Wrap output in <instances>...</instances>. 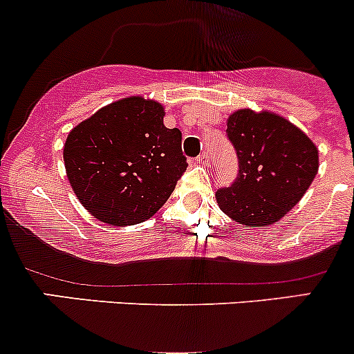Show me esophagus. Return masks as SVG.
Listing matches in <instances>:
<instances>
[{"label": "esophagus", "mask_w": 354, "mask_h": 354, "mask_svg": "<svg viewBox=\"0 0 354 354\" xmlns=\"http://www.w3.org/2000/svg\"><path fill=\"white\" fill-rule=\"evenodd\" d=\"M197 160H198L200 164H205V166H209V162H210V156H209V152L203 151L202 154H200V156L197 157Z\"/></svg>", "instance_id": "34e87169"}]
</instances>
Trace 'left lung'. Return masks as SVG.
Masks as SVG:
<instances>
[{"label":"left lung","instance_id":"left-lung-1","mask_svg":"<svg viewBox=\"0 0 354 354\" xmlns=\"http://www.w3.org/2000/svg\"><path fill=\"white\" fill-rule=\"evenodd\" d=\"M226 133L240 169L231 187L216 192L219 209L241 226L277 223L301 200L319 171L315 144L269 111H234Z\"/></svg>","mask_w":354,"mask_h":354}]
</instances>
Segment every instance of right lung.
<instances>
[{"mask_svg": "<svg viewBox=\"0 0 354 354\" xmlns=\"http://www.w3.org/2000/svg\"><path fill=\"white\" fill-rule=\"evenodd\" d=\"M152 99H120L68 133L63 159L82 205L111 226L154 216L187 171L181 131L164 127Z\"/></svg>", "mask_w": 354, "mask_h": 354, "instance_id": "right-lung-1", "label": "right lung"}]
</instances>
